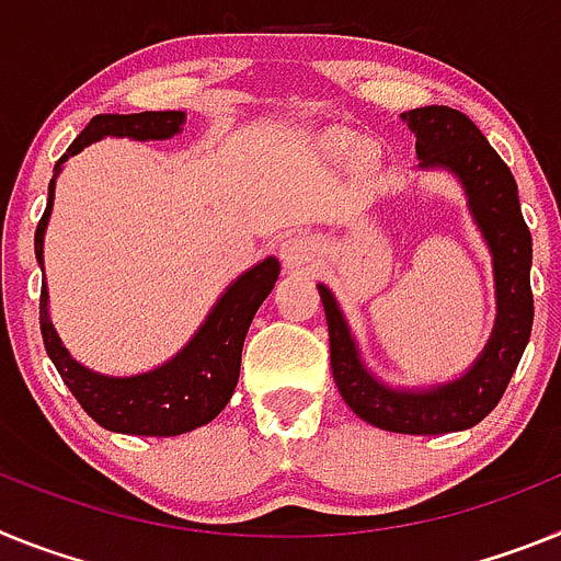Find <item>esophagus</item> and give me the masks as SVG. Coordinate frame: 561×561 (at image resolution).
<instances>
[{
    "instance_id": "esophagus-1",
    "label": "esophagus",
    "mask_w": 561,
    "mask_h": 561,
    "mask_svg": "<svg viewBox=\"0 0 561 561\" xmlns=\"http://www.w3.org/2000/svg\"><path fill=\"white\" fill-rule=\"evenodd\" d=\"M319 256V242L316 237L305 231H296V233H287L285 240H282V262L287 267H301L313 262Z\"/></svg>"
}]
</instances>
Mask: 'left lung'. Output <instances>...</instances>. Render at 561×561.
Segmentation results:
<instances>
[{
  "instance_id": "1",
  "label": "left lung",
  "mask_w": 561,
  "mask_h": 561,
  "mask_svg": "<svg viewBox=\"0 0 561 561\" xmlns=\"http://www.w3.org/2000/svg\"><path fill=\"white\" fill-rule=\"evenodd\" d=\"M415 133L421 169H446L460 180L469 211L494 262L496 321L471 369L428 389H392L364 367L339 301L319 285L330 330V364L341 398L355 415L398 435H443L483 421L500 403L534 324L530 231L523 220L516 180L474 121L451 106H421L401 115Z\"/></svg>"
}]
</instances>
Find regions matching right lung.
Masks as SVG:
<instances>
[{
  "instance_id": "obj_1",
  "label": "right lung",
  "mask_w": 561,
  "mask_h": 561,
  "mask_svg": "<svg viewBox=\"0 0 561 561\" xmlns=\"http://www.w3.org/2000/svg\"><path fill=\"white\" fill-rule=\"evenodd\" d=\"M186 112H135V115H95L87 129L70 144L67 154L56 163V174L61 163L78 154L84 146L106 138H133V140H165L183 133ZM56 174L50 180V197L42 220L36 226V260L45 262V231L53 211V192H56ZM279 279V260L267 256L260 265L228 285L226 294L217 299L203 328L194 333L186 347L174 358L149 373L129 375V378H112L87 369L78 364L58 339L47 313V285H42L38 299V324L50 362L56 364L61 381L70 387L76 401L99 426L121 435L146 437H172L206 426L220 415L231 401L237 381H240L242 344L251 328L253 316L260 310L267 294Z\"/></svg>"
}]
</instances>
